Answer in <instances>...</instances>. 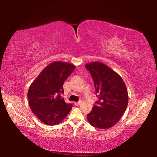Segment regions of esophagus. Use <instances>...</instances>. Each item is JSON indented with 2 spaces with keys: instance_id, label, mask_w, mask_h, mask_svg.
<instances>
[{
  "instance_id": "esophagus-1",
  "label": "esophagus",
  "mask_w": 157,
  "mask_h": 157,
  "mask_svg": "<svg viewBox=\"0 0 157 157\" xmlns=\"http://www.w3.org/2000/svg\"><path fill=\"white\" fill-rule=\"evenodd\" d=\"M82 103L81 101H79L78 102H75V105L76 106H78L79 105H80V103Z\"/></svg>"
}]
</instances>
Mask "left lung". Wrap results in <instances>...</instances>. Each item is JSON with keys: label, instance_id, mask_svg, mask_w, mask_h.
<instances>
[{"label": "left lung", "instance_id": "left-lung-1", "mask_svg": "<svg viewBox=\"0 0 157 157\" xmlns=\"http://www.w3.org/2000/svg\"><path fill=\"white\" fill-rule=\"evenodd\" d=\"M91 74L99 98L87 115L92 126L105 130L115 126L125 112L128 94L122 77L105 64L94 61L85 65Z\"/></svg>", "mask_w": 157, "mask_h": 157}]
</instances>
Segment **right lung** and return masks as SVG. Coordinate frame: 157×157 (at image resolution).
I'll use <instances>...</instances> for the list:
<instances>
[{
	"label": "right lung",
	"mask_w": 157,
	"mask_h": 157,
	"mask_svg": "<svg viewBox=\"0 0 157 157\" xmlns=\"http://www.w3.org/2000/svg\"><path fill=\"white\" fill-rule=\"evenodd\" d=\"M72 63L58 61L42 70L30 85L27 93L29 107L39 119L47 125L58 124L73 107L61 97L65 80L75 69Z\"/></svg>",
	"instance_id": "obj_1"
}]
</instances>
